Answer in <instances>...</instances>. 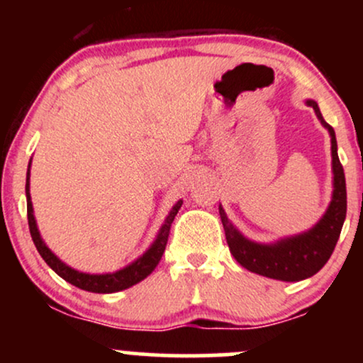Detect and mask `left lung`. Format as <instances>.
Segmentation results:
<instances>
[{
  "mask_svg": "<svg viewBox=\"0 0 363 363\" xmlns=\"http://www.w3.org/2000/svg\"><path fill=\"white\" fill-rule=\"evenodd\" d=\"M307 106L315 111L323 126L331 135L335 191H333L331 205H329L326 215L319 220V223L306 234L283 239L277 244H256L235 230V227L228 222L227 215L220 206V218H222L225 237H227L232 256L249 272L273 278V280L301 281L318 273L335 251L341 228H343L345 216H347V182H345L343 165H341L338 152H336L335 129L324 121L318 104L307 101Z\"/></svg>",
  "mask_w": 363,
  "mask_h": 363,
  "instance_id": "left-lung-1",
  "label": "left lung"
}]
</instances>
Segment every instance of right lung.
<instances>
[{
    "mask_svg": "<svg viewBox=\"0 0 363 363\" xmlns=\"http://www.w3.org/2000/svg\"><path fill=\"white\" fill-rule=\"evenodd\" d=\"M28 167H30V165H28ZM28 176H30V172L27 170L25 193H27V218H28V228H30L32 240H34L37 251H39L40 256H43V259L51 266L54 272L60 274L62 280L72 283V285L78 286V289L82 290L94 291V294H112V291L126 290L129 286L136 285V283L145 280V278H147L148 274L157 268V264L162 259V254L165 251V245H167L170 225H172L174 218H176L182 201H177V205H174V208L170 210V213L167 216V220H165L164 227L160 228V234H158L157 240L138 261H135L133 264H129L126 268L119 269V272L111 273V274H86V273L77 272V269H72L69 266H66L65 262H61L51 251H49V247L43 242V239H40V234L39 230H37L35 218H34V210H32L30 193H28Z\"/></svg>",
    "mask_w": 363,
    "mask_h": 363,
    "instance_id": "add662e5",
    "label": "right lung"
}]
</instances>
